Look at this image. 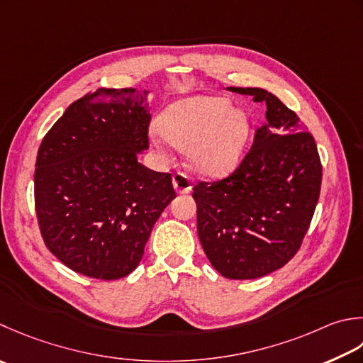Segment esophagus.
I'll return each instance as SVG.
<instances>
[{
	"mask_svg": "<svg viewBox=\"0 0 363 363\" xmlns=\"http://www.w3.org/2000/svg\"><path fill=\"white\" fill-rule=\"evenodd\" d=\"M173 187L177 191V194H190L191 191V182L189 179V176L186 173L177 172L173 176Z\"/></svg>",
	"mask_w": 363,
	"mask_h": 363,
	"instance_id": "34e87169",
	"label": "esophagus"
}]
</instances>
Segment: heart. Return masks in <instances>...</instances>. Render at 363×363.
Segmentation results:
<instances>
[{
	"mask_svg": "<svg viewBox=\"0 0 363 363\" xmlns=\"http://www.w3.org/2000/svg\"><path fill=\"white\" fill-rule=\"evenodd\" d=\"M160 132L151 135L154 147L167 155L165 140L179 151H190V162L206 177H223L239 165L250 123L242 110H233L230 99L195 96L172 104L159 118Z\"/></svg>",
	"mask_w": 363,
	"mask_h": 363,
	"instance_id": "1",
	"label": "heart"
}]
</instances>
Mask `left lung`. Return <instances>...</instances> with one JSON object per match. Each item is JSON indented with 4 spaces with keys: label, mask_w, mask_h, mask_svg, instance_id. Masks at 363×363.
<instances>
[{
    "label": "left lung",
    "mask_w": 363,
    "mask_h": 363,
    "mask_svg": "<svg viewBox=\"0 0 363 363\" xmlns=\"http://www.w3.org/2000/svg\"><path fill=\"white\" fill-rule=\"evenodd\" d=\"M266 104V123L234 173L194 187L198 238L217 272L259 279L301 248L315 214L323 167L311 133L293 110L261 88H228Z\"/></svg>",
    "instance_id": "8db88e82"
}]
</instances>
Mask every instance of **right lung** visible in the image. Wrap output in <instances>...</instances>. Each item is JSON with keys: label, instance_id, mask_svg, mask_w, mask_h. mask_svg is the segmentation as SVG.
Wrapping results in <instances>:
<instances>
[{"label": "right lung", "instance_id": "1", "mask_svg": "<svg viewBox=\"0 0 363 363\" xmlns=\"http://www.w3.org/2000/svg\"><path fill=\"white\" fill-rule=\"evenodd\" d=\"M147 91L106 89L67 106L42 140L34 203L47 248L72 271L116 280L140 264L176 198L172 174L138 162L149 147Z\"/></svg>", "mask_w": 363, "mask_h": 363}]
</instances>
